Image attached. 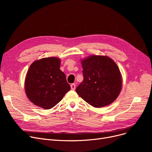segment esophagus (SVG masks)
<instances>
[{
    "label": "esophagus",
    "instance_id": "1",
    "mask_svg": "<svg viewBox=\"0 0 152 152\" xmlns=\"http://www.w3.org/2000/svg\"><path fill=\"white\" fill-rule=\"evenodd\" d=\"M70 87H71V88H72V90H75L76 86H75V83H72V84L70 85Z\"/></svg>",
    "mask_w": 152,
    "mask_h": 152
}]
</instances>
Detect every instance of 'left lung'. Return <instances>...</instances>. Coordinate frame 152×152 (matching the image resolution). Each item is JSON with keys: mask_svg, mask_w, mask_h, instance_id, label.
Returning a JSON list of instances; mask_svg holds the SVG:
<instances>
[{"mask_svg": "<svg viewBox=\"0 0 152 152\" xmlns=\"http://www.w3.org/2000/svg\"><path fill=\"white\" fill-rule=\"evenodd\" d=\"M83 80L77 94L94 107H102L116 100L122 88L121 72L107 56L91 55L82 60Z\"/></svg>", "mask_w": 152, "mask_h": 152, "instance_id": "8db88e82", "label": "left lung"}]
</instances>
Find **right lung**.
<instances>
[{
    "mask_svg": "<svg viewBox=\"0 0 152 152\" xmlns=\"http://www.w3.org/2000/svg\"><path fill=\"white\" fill-rule=\"evenodd\" d=\"M60 60L48 57L34 61L26 74L24 87L29 101L46 109L56 106L70 90L65 74L60 69Z\"/></svg>",
    "mask_w": 152,
    "mask_h": 152,
    "instance_id": "right-lung-1",
    "label": "right lung"
}]
</instances>
